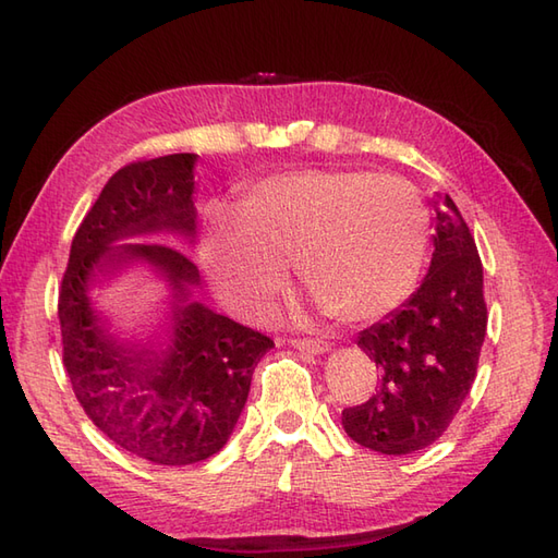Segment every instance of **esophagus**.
<instances>
[{"label":"esophagus","instance_id":"34e87169","mask_svg":"<svg viewBox=\"0 0 558 558\" xmlns=\"http://www.w3.org/2000/svg\"><path fill=\"white\" fill-rule=\"evenodd\" d=\"M290 344L294 349H300V352H308V354H323L328 349V342L318 338H294L290 340Z\"/></svg>","mask_w":558,"mask_h":558}]
</instances>
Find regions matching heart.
Masks as SVG:
<instances>
[{"label": "heart", "instance_id": "1", "mask_svg": "<svg viewBox=\"0 0 558 558\" xmlns=\"http://www.w3.org/2000/svg\"><path fill=\"white\" fill-rule=\"evenodd\" d=\"M430 238L418 187L373 171H294L258 180L238 214L214 211L204 266L242 308L268 304L294 264L326 314L364 323L390 314L416 288Z\"/></svg>", "mask_w": 558, "mask_h": 558}]
</instances>
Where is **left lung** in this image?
I'll list each match as a JSON object with an SVG mask.
<instances>
[{"mask_svg": "<svg viewBox=\"0 0 558 558\" xmlns=\"http://www.w3.org/2000/svg\"><path fill=\"white\" fill-rule=\"evenodd\" d=\"M435 252L421 288L356 344L378 366V390L342 411L347 435L380 454L430 447L469 397L487 332L483 262L454 199L445 194Z\"/></svg>", "mask_w": 558, "mask_h": 558, "instance_id": "left-lung-1", "label": "left lung"}]
</instances>
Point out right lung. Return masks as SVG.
<instances>
[{"label": "right lung", "mask_w": 558, "mask_h": 558, "mask_svg": "<svg viewBox=\"0 0 558 558\" xmlns=\"http://www.w3.org/2000/svg\"><path fill=\"white\" fill-rule=\"evenodd\" d=\"M194 154L142 159L104 185L71 242L59 290L63 366L87 418L111 442L161 465H187L223 449L250 395L252 373L274 347L268 335L187 304L199 284L192 258L149 232L194 235ZM133 257L159 265L179 290L168 353L116 345L88 306L86 282Z\"/></svg>", "instance_id": "1"}]
</instances>
